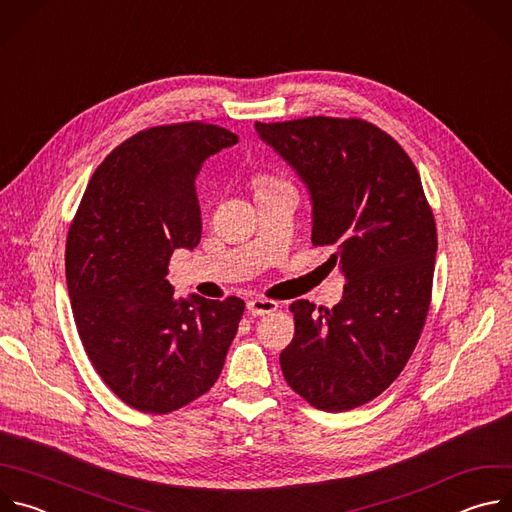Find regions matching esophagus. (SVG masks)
<instances>
[{
    "label": "esophagus",
    "mask_w": 512,
    "mask_h": 512,
    "mask_svg": "<svg viewBox=\"0 0 512 512\" xmlns=\"http://www.w3.org/2000/svg\"><path fill=\"white\" fill-rule=\"evenodd\" d=\"M247 310L253 314V316H265V314H271L277 310V302L273 300H263V298H255V300H249L247 302Z\"/></svg>",
    "instance_id": "esophagus-1"
}]
</instances>
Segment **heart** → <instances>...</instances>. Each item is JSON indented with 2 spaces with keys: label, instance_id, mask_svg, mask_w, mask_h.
<instances>
[{
  "label": "heart",
  "instance_id": "obj_1",
  "mask_svg": "<svg viewBox=\"0 0 512 512\" xmlns=\"http://www.w3.org/2000/svg\"><path fill=\"white\" fill-rule=\"evenodd\" d=\"M271 186H277V184H273V182L267 180V178H259V180H257V188H259V190H265V188H271Z\"/></svg>",
  "mask_w": 512,
  "mask_h": 512
}]
</instances>
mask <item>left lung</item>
<instances>
[{
  "mask_svg": "<svg viewBox=\"0 0 512 512\" xmlns=\"http://www.w3.org/2000/svg\"><path fill=\"white\" fill-rule=\"evenodd\" d=\"M306 184L312 243L334 245L342 300L289 306L296 334L279 354L287 385L338 413L379 397L407 364L429 310L437 233L417 168L401 145L362 119L255 123Z\"/></svg>",
  "mask_w": 512,
  "mask_h": 512,
  "instance_id": "left-lung-1",
  "label": "left lung"
}]
</instances>
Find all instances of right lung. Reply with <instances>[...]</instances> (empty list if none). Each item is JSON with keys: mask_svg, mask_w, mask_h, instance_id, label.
I'll return each instance as SVG.
<instances>
[{"mask_svg": "<svg viewBox=\"0 0 512 512\" xmlns=\"http://www.w3.org/2000/svg\"><path fill=\"white\" fill-rule=\"evenodd\" d=\"M239 141L190 121L139 131L95 170L66 239L79 336L105 385L129 407L170 413L223 371L245 302L174 298L176 249L200 243V166Z\"/></svg>", "mask_w": 512, "mask_h": 512, "instance_id": "1", "label": "right lung"}]
</instances>
